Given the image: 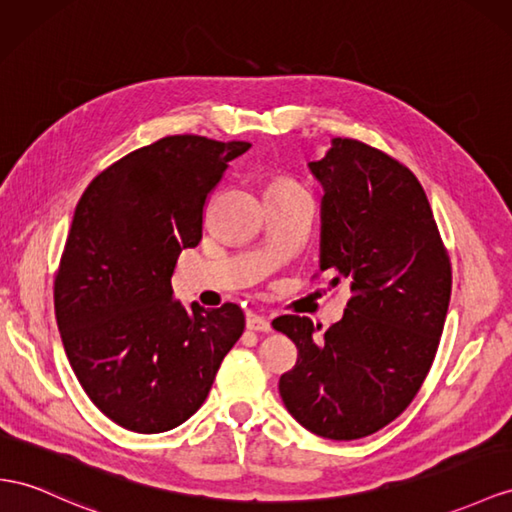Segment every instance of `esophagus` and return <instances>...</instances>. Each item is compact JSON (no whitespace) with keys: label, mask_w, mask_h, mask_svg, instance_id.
I'll return each instance as SVG.
<instances>
[{"label":"esophagus","mask_w":512,"mask_h":512,"mask_svg":"<svg viewBox=\"0 0 512 512\" xmlns=\"http://www.w3.org/2000/svg\"><path fill=\"white\" fill-rule=\"evenodd\" d=\"M246 329L259 331V333H268V331H272V326H270L268 318L257 316V313H248V316H246Z\"/></svg>","instance_id":"esophagus-1"}]
</instances>
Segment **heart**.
<instances>
[{
    "label": "heart",
    "instance_id": "obj_1",
    "mask_svg": "<svg viewBox=\"0 0 512 512\" xmlns=\"http://www.w3.org/2000/svg\"><path fill=\"white\" fill-rule=\"evenodd\" d=\"M277 183H292V181H277Z\"/></svg>",
    "mask_w": 512,
    "mask_h": 512
}]
</instances>
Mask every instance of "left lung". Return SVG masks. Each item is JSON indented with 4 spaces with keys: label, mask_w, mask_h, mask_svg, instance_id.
Here are the masks:
<instances>
[{
    "label": "left lung",
    "mask_w": 512,
    "mask_h": 512,
    "mask_svg": "<svg viewBox=\"0 0 512 512\" xmlns=\"http://www.w3.org/2000/svg\"><path fill=\"white\" fill-rule=\"evenodd\" d=\"M309 168L324 188L320 272L333 287L348 281L350 298L320 339L309 318L272 320L298 348L279 393L313 435L350 441L417 396L448 316L452 266L422 183L396 157L335 138Z\"/></svg>",
    "instance_id": "8db88e82"
}]
</instances>
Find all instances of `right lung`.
Segmentation results:
<instances>
[{"label": "right lung", "instance_id": "add662e5", "mask_svg": "<svg viewBox=\"0 0 512 512\" xmlns=\"http://www.w3.org/2000/svg\"><path fill=\"white\" fill-rule=\"evenodd\" d=\"M251 142L166 136L88 183L54 281L56 322L86 396L127 430L164 432L199 411L244 313L181 307L175 264L203 238V209Z\"/></svg>", "mask_w": 512, "mask_h": 512}]
</instances>
